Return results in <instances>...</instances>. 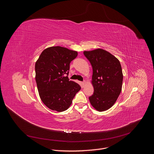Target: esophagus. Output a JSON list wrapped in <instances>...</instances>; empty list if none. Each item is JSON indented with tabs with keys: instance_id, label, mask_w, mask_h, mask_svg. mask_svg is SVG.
<instances>
[{
	"instance_id": "34e87169",
	"label": "esophagus",
	"mask_w": 154,
	"mask_h": 154,
	"mask_svg": "<svg viewBox=\"0 0 154 154\" xmlns=\"http://www.w3.org/2000/svg\"><path fill=\"white\" fill-rule=\"evenodd\" d=\"M85 82L84 81V82H81V84H82V88H83L84 86H85Z\"/></svg>"
}]
</instances>
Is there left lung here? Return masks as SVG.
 <instances>
[{"instance_id":"obj_1","label":"left lung","mask_w":154,"mask_h":154,"mask_svg":"<svg viewBox=\"0 0 154 154\" xmlns=\"http://www.w3.org/2000/svg\"><path fill=\"white\" fill-rule=\"evenodd\" d=\"M83 54L93 68L94 93L89 97L90 102L98 112L107 110L115 104L122 90L121 63L114 55L102 49L84 51Z\"/></svg>"}]
</instances>
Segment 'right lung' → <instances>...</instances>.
I'll return each mask as SVG.
<instances>
[{
	"label": "right lung",
	"instance_id": "obj_1",
	"mask_svg": "<svg viewBox=\"0 0 154 154\" xmlns=\"http://www.w3.org/2000/svg\"><path fill=\"white\" fill-rule=\"evenodd\" d=\"M78 55L77 51L61 46L44 50L35 63V80L39 97L45 105L52 110H66L81 87L69 80L70 63Z\"/></svg>",
	"mask_w": 154,
	"mask_h": 154
}]
</instances>
